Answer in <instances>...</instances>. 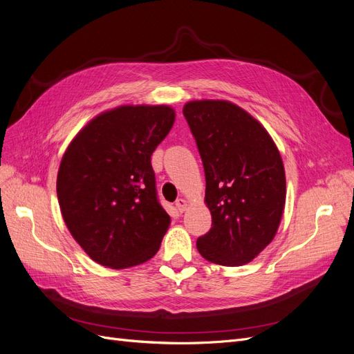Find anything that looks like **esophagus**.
<instances>
[{"instance_id":"34e87169","label":"esophagus","mask_w":354,"mask_h":354,"mask_svg":"<svg viewBox=\"0 0 354 354\" xmlns=\"http://www.w3.org/2000/svg\"><path fill=\"white\" fill-rule=\"evenodd\" d=\"M186 207H187V202L183 198H180V199L176 201V208H177L178 212H183L186 209Z\"/></svg>"}]
</instances>
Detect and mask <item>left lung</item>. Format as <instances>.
Masks as SVG:
<instances>
[{
	"mask_svg": "<svg viewBox=\"0 0 354 354\" xmlns=\"http://www.w3.org/2000/svg\"><path fill=\"white\" fill-rule=\"evenodd\" d=\"M183 115L205 171V203L212 217L196 248L216 264L250 263L273 241L283 214L281 153L266 128L230 102H189Z\"/></svg>",
	"mask_w": 354,
	"mask_h": 354,
	"instance_id": "8db88e82",
	"label": "left lung"
}]
</instances>
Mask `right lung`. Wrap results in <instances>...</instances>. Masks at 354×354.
I'll use <instances>...</instances> for the list:
<instances>
[{"label": "right lung", "mask_w": 354, "mask_h": 354, "mask_svg": "<svg viewBox=\"0 0 354 354\" xmlns=\"http://www.w3.org/2000/svg\"><path fill=\"white\" fill-rule=\"evenodd\" d=\"M174 120L169 106H120L95 116L68 146L59 205L95 263L127 269L158 252L171 220L158 199L151 156Z\"/></svg>", "instance_id": "right-lung-1"}]
</instances>
